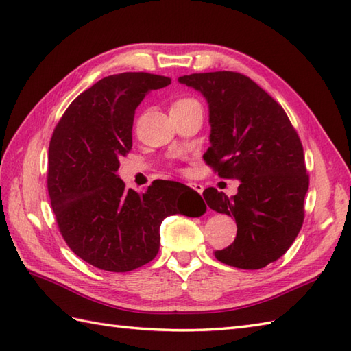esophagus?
I'll use <instances>...</instances> for the list:
<instances>
[{
  "instance_id": "34e87169",
  "label": "esophagus",
  "mask_w": 351,
  "mask_h": 351,
  "mask_svg": "<svg viewBox=\"0 0 351 351\" xmlns=\"http://www.w3.org/2000/svg\"><path fill=\"white\" fill-rule=\"evenodd\" d=\"M190 185V187L193 189V190H196L197 193H199V195H202V193H204V185L202 184H196V182H190L189 184Z\"/></svg>"
}]
</instances>
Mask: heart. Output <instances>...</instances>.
Wrapping results in <instances>:
<instances>
[{
	"label": "heart",
	"mask_w": 351,
	"mask_h": 351,
	"mask_svg": "<svg viewBox=\"0 0 351 351\" xmlns=\"http://www.w3.org/2000/svg\"><path fill=\"white\" fill-rule=\"evenodd\" d=\"M196 101L191 99V98H182V99H178L173 104H171V108H180V107H185V106H190V104H195Z\"/></svg>",
	"instance_id": "b5f03b06"
}]
</instances>
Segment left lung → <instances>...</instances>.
Masks as SVG:
<instances>
[{"instance_id": "obj_1", "label": "left lung", "mask_w": 351, "mask_h": 351, "mask_svg": "<svg viewBox=\"0 0 351 351\" xmlns=\"http://www.w3.org/2000/svg\"><path fill=\"white\" fill-rule=\"evenodd\" d=\"M202 93L210 108V143L204 160L219 176L238 180L235 196L204 191L211 210L237 223L220 263L258 270L278 261L299 235L309 189L302 141L285 111L255 81L238 72L191 73L178 78Z\"/></svg>"}]
</instances>
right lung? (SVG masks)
I'll list each match as a JSON object with an SVG mask.
<instances>
[{"mask_svg":"<svg viewBox=\"0 0 351 351\" xmlns=\"http://www.w3.org/2000/svg\"><path fill=\"white\" fill-rule=\"evenodd\" d=\"M170 78L123 72L81 93L57 123L48 151V193L66 244L99 270L125 273L152 261L160 226L171 214L200 217L197 191L154 181L145 193L126 190L119 158L132 147V122L145 96Z\"/></svg>","mask_w":351,"mask_h":351,"instance_id":"right-lung-1","label":"right lung"}]
</instances>
